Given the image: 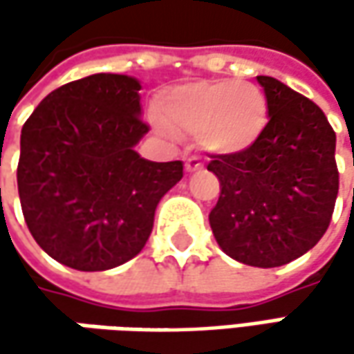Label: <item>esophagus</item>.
Wrapping results in <instances>:
<instances>
[{
    "instance_id": "34e87169",
    "label": "esophagus",
    "mask_w": 354,
    "mask_h": 354,
    "mask_svg": "<svg viewBox=\"0 0 354 354\" xmlns=\"http://www.w3.org/2000/svg\"><path fill=\"white\" fill-rule=\"evenodd\" d=\"M203 169V163H201V159L197 156H191L187 157V161H185V171L187 173H193V171Z\"/></svg>"
}]
</instances>
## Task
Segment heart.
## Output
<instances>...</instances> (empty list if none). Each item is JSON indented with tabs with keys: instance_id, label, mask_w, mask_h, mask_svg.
Masks as SVG:
<instances>
[{
	"instance_id": "1",
	"label": "heart",
	"mask_w": 354,
	"mask_h": 354,
	"mask_svg": "<svg viewBox=\"0 0 354 354\" xmlns=\"http://www.w3.org/2000/svg\"><path fill=\"white\" fill-rule=\"evenodd\" d=\"M156 126L165 133H197L203 149L238 156L252 149L268 126V100L250 82L195 80L163 90Z\"/></svg>"
}]
</instances>
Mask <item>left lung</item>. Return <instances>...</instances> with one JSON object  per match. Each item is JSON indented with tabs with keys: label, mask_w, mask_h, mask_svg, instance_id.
<instances>
[{
	"label": "left lung",
	"mask_w": 354,
	"mask_h": 354,
	"mask_svg": "<svg viewBox=\"0 0 354 354\" xmlns=\"http://www.w3.org/2000/svg\"><path fill=\"white\" fill-rule=\"evenodd\" d=\"M268 100L260 142L207 165L221 181L209 214L221 250L236 262L278 268L311 250L331 223L339 193L335 131L315 102L272 76H256Z\"/></svg>",
	"instance_id": "left-lung-1"
}]
</instances>
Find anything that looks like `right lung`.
Returning <instances> with one entry per match:
<instances>
[{
    "mask_svg": "<svg viewBox=\"0 0 354 354\" xmlns=\"http://www.w3.org/2000/svg\"><path fill=\"white\" fill-rule=\"evenodd\" d=\"M142 84L98 73L53 90L21 129L17 189L37 244L57 262L102 272L138 256L181 161L143 159L136 145Z\"/></svg>",
    "mask_w": 354,
    "mask_h": 354,
    "instance_id": "add662e5",
    "label": "right lung"
}]
</instances>
